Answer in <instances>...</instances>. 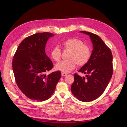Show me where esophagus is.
<instances>
[{
    "label": "esophagus",
    "instance_id": "34e87169",
    "mask_svg": "<svg viewBox=\"0 0 127 127\" xmlns=\"http://www.w3.org/2000/svg\"><path fill=\"white\" fill-rule=\"evenodd\" d=\"M67 74H66V73H65V72H62V76L64 77V76H67Z\"/></svg>",
    "mask_w": 127,
    "mask_h": 127
}]
</instances>
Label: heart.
<instances>
[{"instance_id":"obj_1","label":"heart","mask_w":127,"mask_h":127,"mask_svg":"<svg viewBox=\"0 0 127 127\" xmlns=\"http://www.w3.org/2000/svg\"><path fill=\"white\" fill-rule=\"evenodd\" d=\"M62 46L64 50H68L70 52L67 60H64L58 63L56 68L63 72H69L75 69L77 65L82 66L87 64L91 57V48L84 42L76 38H72L64 42ZM51 58L56 62L61 59V51L58 46L53 47L50 51Z\"/></svg>"}]
</instances>
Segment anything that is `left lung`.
<instances>
[{
  "mask_svg": "<svg viewBox=\"0 0 127 127\" xmlns=\"http://www.w3.org/2000/svg\"><path fill=\"white\" fill-rule=\"evenodd\" d=\"M80 32L90 36L93 50L89 61L78 71L86 74V77L75 74L71 91L80 101L90 102L100 96L108 86L113 71V56L111 49L97 35Z\"/></svg>",
  "mask_w": 127,
  "mask_h": 127,
  "instance_id": "8db88e82",
  "label": "left lung"
}]
</instances>
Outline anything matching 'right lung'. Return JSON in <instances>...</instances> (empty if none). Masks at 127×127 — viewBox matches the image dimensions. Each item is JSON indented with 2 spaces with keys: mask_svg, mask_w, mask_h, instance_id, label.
<instances>
[{
  "mask_svg": "<svg viewBox=\"0 0 127 127\" xmlns=\"http://www.w3.org/2000/svg\"><path fill=\"white\" fill-rule=\"evenodd\" d=\"M49 32L37 33L27 37L18 47L12 61L16 83L24 94L30 99L45 101L54 93L61 77L58 70L46 75L53 68V63L45 53Z\"/></svg>",
  "mask_w": 127,
  "mask_h": 127,
  "instance_id": "obj_1",
  "label": "right lung"
}]
</instances>
